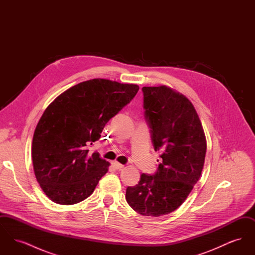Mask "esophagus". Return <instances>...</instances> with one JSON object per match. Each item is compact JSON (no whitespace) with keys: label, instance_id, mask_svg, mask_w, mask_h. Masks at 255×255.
Returning a JSON list of instances; mask_svg holds the SVG:
<instances>
[{"label":"esophagus","instance_id":"1","mask_svg":"<svg viewBox=\"0 0 255 255\" xmlns=\"http://www.w3.org/2000/svg\"><path fill=\"white\" fill-rule=\"evenodd\" d=\"M113 166L116 168V169L121 170L124 167V165L123 164H121V163H119V162H117V161H115V162H113Z\"/></svg>","mask_w":255,"mask_h":255}]
</instances>
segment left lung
<instances>
[{"mask_svg": "<svg viewBox=\"0 0 255 255\" xmlns=\"http://www.w3.org/2000/svg\"><path fill=\"white\" fill-rule=\"evenodd\" d=\"M144 118L155 151L157 171L142 173L137 184L128 186L126 201L143 216L158 217L176 210L200 179L206 140L192 103L165 86L143 87Z\"/></svg>", "mask_w": 255, "mask_h": 255, "instance_id": "8db88e82", "label": "left lung"}]
</instances>
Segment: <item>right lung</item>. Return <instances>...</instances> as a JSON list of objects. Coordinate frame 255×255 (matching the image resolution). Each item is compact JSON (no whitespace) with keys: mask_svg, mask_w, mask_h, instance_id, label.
Wrapping results in <instances>:
<instances>
[{"mask_svg":"<svg viewBox=\"0 0 255 255\" xmlns=\"http://www.w3.org/2000/svg\"><path fill=\"white\" fill-rule=\"evenodd\" d=\"M138 89L92 79L70 88L45 110L33 134L32 162L37 182L52 202L73 205L94 192L110 163L88 147Z\"/></svg>","mask_w":255,"mask_h":255,"instance_id":"right-lung-1","label":"right lung"}]
</instances>
